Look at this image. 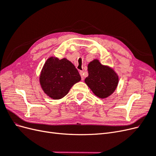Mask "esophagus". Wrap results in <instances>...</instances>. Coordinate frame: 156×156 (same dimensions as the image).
Instances as JSON below:
<instances>
[{"instance_id":"34e87169","label":"esophagus","mask_w":156,"mask_h":156,"mask_svg":"<svg viewBox=\"0 0 156 156\" xmlns=\"http://www.w3.org/2000/svg\"><path fill=\"white\" fill-rule=\"evenodd\" d=\"M79 73H80V75L81 76L82 81H83V80H84V73H83V71H80Z\"/></svg>"}]
</instances>
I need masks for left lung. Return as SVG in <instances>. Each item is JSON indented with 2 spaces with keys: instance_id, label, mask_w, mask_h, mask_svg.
<instances>
[{
  "instance_id": "1",
  "label": "left lung",
  "mask_w": 156,
  "mask_h": 156,
  "mask_svg": "<svg viewBox=\"0 0 156 156\" xmlns=\"http://www.w3.org/2000/svg\"><path fill=\"white\" fill-rule=\"evenodd\" d=\"M88 72L84 82L97 97L107 98L115 91L119 78L112 68L94 59L88 64Z\"/></svg>"
}]
</instances>
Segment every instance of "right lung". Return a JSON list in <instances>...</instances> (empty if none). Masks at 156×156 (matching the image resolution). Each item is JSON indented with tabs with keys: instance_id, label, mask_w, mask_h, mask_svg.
<instances>
[{
	"instance_id": "obj_1",
	"label": "right lung",
	"mask_w": 156,
	"mask_h": 156,
	"mask_svg": "<svg viewBox=\"0 0 156 156\" xmlns=\"http://www.w3.org/2000/svg\"><path fill=\"white\" fill-rule=\"evenodd\" d=\"M81 80L75 66L67 58L51 56L46 60L40 75L44 93L53 100L64 97L75 83Z\"/></svg>"
}]
</instances>
